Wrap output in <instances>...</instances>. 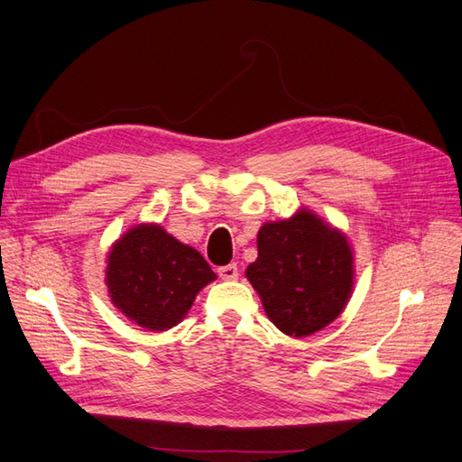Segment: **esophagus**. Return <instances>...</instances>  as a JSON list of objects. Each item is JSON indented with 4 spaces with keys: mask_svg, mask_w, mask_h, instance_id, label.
Segmentation results:
<instances>
[{
    "mask_svg": "<svg viewBox=\"0 0 462 462\" xmlns=\"http://www.w3.org/2000/svg\"><path fill=\"white\" fill-rule=\"evenodd\" d=\"M217 273H219V276H221L223 281H235L239 276V269H237V264H235V263L219 266Z\"/></svg>",
    "mask_w": 462,
    "mask_h": 462,
    "instance_id": "obj_1",
    "label": "esophagus"
}]
</instances>
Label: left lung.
Instances as JSON below:
<instances>
[{"label": "left lung", "mask_w": 462, "mask_h": 462, "mask_svg": "<svg viewBox=\"0 0 462 462\" xmlns=\"http://www.w3.org/2000/svg\"><path fill=\"white\" fill-rule=\"evenodd\" d=\"M259 257L247 279L266 316L284 334L302 337L330 324L350 299L354 269L346 237L309 211L264 223Z\"/></svg>", "instance_id": "1"}]
</instances>
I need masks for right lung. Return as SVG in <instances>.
Returning <instances> with one entry per match:
<instances>
[{"label": "right lung", "mask_w": 462, "mask_h": 462, "mask_svg": "<svg viewBox=\"0 0 462 462\" xmlns=\"http://www.w3.org/2000/svg\"><path fill=\"white\" fill-rule=\"evenodd\" d=\"M215 279L209 263L158 225H138L108 254L106 284L112 302L148 330H168Z\"/></svg>", "instance_id": "1"}]
</instances>
